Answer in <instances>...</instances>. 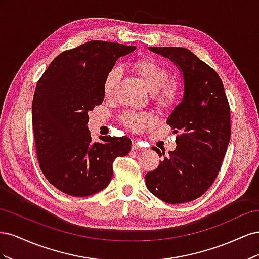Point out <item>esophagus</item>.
I'll list each match as a JSON object with an SVG mask.
<instances>
[{"label": "esophagus", "instance_id": "esophagus-1", "mask_svg": "<svg viewBox=\"0 0 259 259\" xmlns=\"http://www.w3.org/2000/svg\"><path fill=\"white\" fill-rule=\"evenodd\" d=\"M132 149H133V150H138V151L139 150H144V148L140 146L137 142H135V140L132 143Z\"/></svg>", "mask_w": 259, "mask_h": 259}]
</instances>
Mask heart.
Wrapping results in <instances>:
<instances>
[{"instance_id":"obj_1","label":"heart","mask_w":259,"mask_h":259,"mask_svg":"<svg viewBox=\"0 0 259 259\" xmlns=\"http://www.w3.org/2000/svg\"><path fill=\"white\" fill-rule=\"evenodd\" d=\"M134 71L142 77L148 90L153 92V103L160 110H171L178 104L182 97L183 88L176 80H168L169 72L163 65L152 58L143 57L132 64ZM122 70L120 67H113L107 72L103 90L106 98L114 97L117 86L120 84ZM121 122L133 132H140L150 126L153 123V115L149 112H124Z\"/></svg>"}]
</instances>
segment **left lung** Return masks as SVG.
<instances>
[{
    "label": "left lung",
    "instance_id": "1",
    "mask_svg": "<svg viewBox=\"0 0 259 259\" xmlns=\"http://www.w3.org/2000/svg\"><path fill=\"white\" fill-rule=\"evenodd\" d=\"M149 50L180 69L185 93L166 121L173 133H179L177 147L146 174V185L169 204L187 203L202 197L221 170L231 135L230 106L217 72L191 51L171 46ZM152 150L164 156L158 148Z\"/></svg>",
    "mask_w": 259,
    "mask_h": 259
}]
</instances>
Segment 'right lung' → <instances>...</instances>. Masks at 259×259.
Returning <instances> with one entry per match:
<instances>
[{
	"label": "right lung",
	"instance_id": "right-lung-1",
	"mask_svg": "<svg viewBox=\"0 0 259 259\" xmlns=\"http://www.w3.org/2000/svg\"><path fill=\"white\" fill-rule=\"evenodd\" d=\"M106 41H90L59 54L36 83L32 126L43 175L58 190L89 197L105 188L113 161L131 151L126 136L100 137L92 143L89 112L103 104V84L117 58L135 51Z\"/></svg>",
	"mask_w": 259,
	"mask_h": 259
}]
</instances>
